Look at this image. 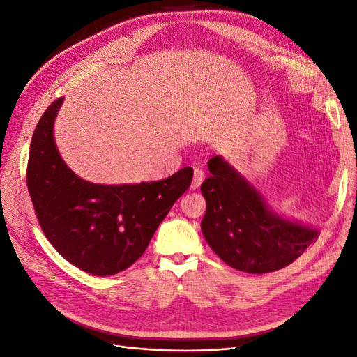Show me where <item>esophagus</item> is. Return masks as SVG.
<instances>
[{
    "mask_svg": "<svg viewBox=\"0 0 357 357\" xmlns=\"http://www.w3.org/2000/svg\"><path fill=\"white\" fill-rule=\"evenodd\" d=\"M204 180V171L201 168H195V171H193V180H192V185L190 188L195 190L201 186V183Z\"/></svg>",
    "mask_w": 357,
    "mask_h": 357,
    "instance_id": "34e87169",
    "label": "esophagus"
}]
</instances>
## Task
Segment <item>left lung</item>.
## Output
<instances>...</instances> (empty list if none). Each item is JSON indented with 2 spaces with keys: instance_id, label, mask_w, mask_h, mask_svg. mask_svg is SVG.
<instances>
[{
  "instance_id": "obj_1",
  "label": "left lung",
  "mask_w": 357,
  "mask_h": 357,
  "mask_svg": "<svg viewBox=\"0 0 357 357\" xmlns=\"http://www.w3.org/2000/svg\"><path fill=\"white\" fill-rule=\"evenodd\" d=\"M201 185L207 211L205 240L225 264L250 274L282 269L316 243L319 231L287 222L266 208L262 197L220 156L208 160Z\"/></svg>"
}]
</instances>
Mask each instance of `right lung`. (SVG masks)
Segmentation results:
<instances>
[{"label": "right lung", "mask_w": 357, "mask_h": 357, "mask_svg": "<svg viewBox=\"0 0 357 357\" xmlns=\"http://www.w3.org/2000/svg\"><path fill=\"white\" fill-rule=\"evenodd\" d=\"M62 100L47 107L31 139L26 185L37 220L56 252L82 271L101 277L121 273L146 252L160 222L189 189L193 169L121 186L77 177L53 139Z\"/></svg>", "instance_id": "add662e5"}]
</instances>
